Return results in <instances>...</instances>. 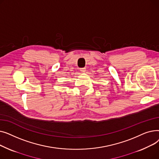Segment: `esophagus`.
<instances>
[{
	"mask_svg": "<svg viewBox=\"0 0 159 159\" xmlns=\"http://www.w3.org/2000/svg\"><path fill=\"white\" fill-rule=\"evenodd\" d=\"M86 68H81L80 69V71L82 73H84V72L86 71Z\"/></svg>",
	"mask_w": 159,
	"mask_h": 159,
	"instance_id": "esophagus-1",
	"label": "esophagus"
}]
</instances>
